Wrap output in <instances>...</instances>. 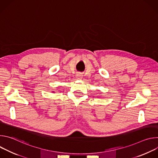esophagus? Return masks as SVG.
I'll use <instances>...</instances> for the list:
<instances>
[{
    "mask_svg": "<svg viewBox=\"0 0 158 158\" xmlns=\"http://www.w3.org/2000/svg\"><path fill=\"white\" fill-rule=\"evenodd\" d=\"M76 77L77 79H81L82 78V75L81 73H77V74H76Z\"/></svg>",
    "mask_w": 158,
    "mask_h": 158,
    "instance_id": "esophagus-1",
    "label": "esophagus"
}]
</instances>
